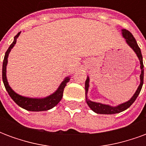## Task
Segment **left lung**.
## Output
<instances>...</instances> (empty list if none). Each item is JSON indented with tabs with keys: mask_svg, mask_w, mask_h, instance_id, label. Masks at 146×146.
<instances>
[{
	"mask_svg": "<svg viewBox=\"0 0 146 146\" xmlns=\"http://www.w3.org/2000/svg\"><path fill=\"white\" fill-rule=\"evenodd\" d=\"M122 34L123 36L126 39V41L127 43V44L131 47V48L134 50L137 56L139 58V61H140V64H141V75H140V79H141V83H140V85L138 86L137 91L135 92V94L134 95V96L132 97L128 102H127L125 103H123V104L119 105L116 107H112V106H110L108 105H103L101 104V103H98V102H92L88 99V98H86V101H87V103L88 105V106L91 109H92L94 112L97 113H99V114H115V113H120V112H123L125 110H127V108H129L131 106L134 102L136 100V98L138 97V95H139V93L141 92V88H142V85H143V80H144V65H143V61H142V55H141V50H140V48L138 47V44L136 42V40L135 39V37L133 36L131 33L129 32L128 30L123 29L122 30ZM89 78L88 77L85 81V95L87 97V93H88V86H89Z\"/></svg>",
	"mask_w": 146,
	"mask_h": 146,
	"instance_id": "1",
	"label": "left lung"
}]
</instances>
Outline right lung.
I'll return each mask as SVG.
<instances>
[{"label":"right lung","mask_w":146,"mask_h":146,"mask_svg":"<svg viewBox=\"0 0 146 146\" xmlns=\"http://www.w3.org/2000/svg\"><path fill=\"white\" fill-rule=\"evenodd\" d=\"M20 34V32L18 33L16 36H15L14 41L12 42V44L10 45V47L8 48L7 51L5 52V58H4V61H3V66H2V80H3V83L5 84V87L7 92H8V95H10V97L12 98V100L20 107L23 108L25 110H29V111H34V112H39V111H46L53 108L56 105L61 101V99L62 98V95H63V91L66 85L67 82H69L70 78L66 77L62 83L61 84L59 88H58L56 92H54V94H52L48 97H46L44 98H26V97H23L21 95H18L15 92L12 90V89L9 87L8 83L7 81V78H6V66L8 63V56L9 52L11 51V49L16 43V39Z\"/></svg>","instance_id":"1"}]
</instances>
